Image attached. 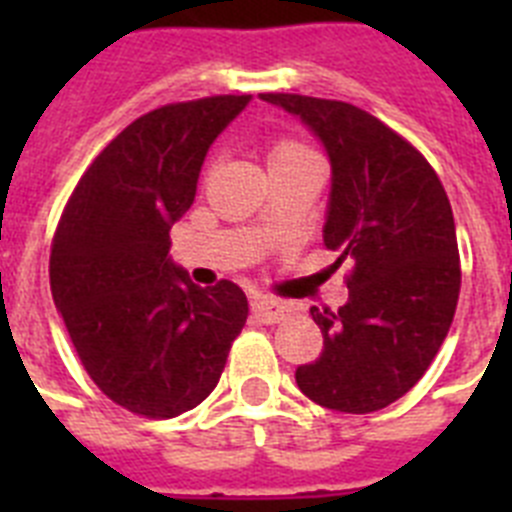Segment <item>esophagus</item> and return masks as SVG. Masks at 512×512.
<instances>
[{
	"label": "esophagus",
	"mask_w": 512,
	"mask_h": 512,
	"mask_svg": "<svg viewBox=\"0 0 512 512\" xmlns=\"http://www.w3.org/2000/svg\"><path fill=\"white\" fill-rule=\"evenodd\" d=\"M253 310H256V315H259L264 323H279V320L289 318V315L295 312V307L289 305V302H282V300L259 297V300L253 302Z\"/></svg>",
	"instance_id": "1"
}]
</instances>
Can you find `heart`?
<instances>
[{
  "instance_id": "obj_1",
  "label": "heart",
  "mask_w": 512,
  "mask_h": 512,
  "mask_svg": "<svg viewBox=\"0 0 512 512\" xmlns=\"http://www.w3.org/2000/svg\"><path fill=\"white\" fill-rule=\"evenodd\" d=\"M300 153H307V148L300 146V143H295V140H279V143H274V146H271L269 164H274V161H282V158L300 156Z\"/></svg>"
}]
</instances>
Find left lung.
<instances>
[{
  "mask_svg": "<svg viewBox=\"0 0 512 512\" xmlns=\"http://www.w3.org/2000/svg\"><path fill=\"white\" fill-rule=\"evenodd\" d=\"M300 117L330 161L323 243L351 264L348 302L310 307L323 354L297 366L302 395L374 413L418 382L454 320L461 269L449 197L431 164L354 104L259 94Z\"/></svg>",
  "mask_w": 512,
  "mask_h": 512,
  "instance_id": "1",
  "label": "left lung"
}]
</instances>
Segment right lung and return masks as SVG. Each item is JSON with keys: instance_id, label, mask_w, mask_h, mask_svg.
<instances>
[{"instance_id": "1", "label": "right lung", "mask_w": 512, "mask_h": 512, "mask_svg": "<svg viewBox=\"0 0 512 512\" xmlns=\"http://www.w3.org/2000/svg\"><path fill=\"white\" fill-rule=\"evenodd\" d=\"M251 94L138 117L81 176L51 248V292L81 364L130 413L176 418L223 374L248 318L238 284L197 287L169 256L215 138Z\"/></svg>"}]
</instances>
